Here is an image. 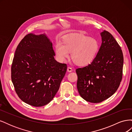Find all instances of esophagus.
<instances>
[{
    "label": "esophagus",
    "mask_w": 132,
    "mask_h": 132,
    "mask_svg": "<svg viewBox=\"0 0 132 132\" xmlns=\"http://www.w3.org/2000/svg\"><path fill=\"white\" fill-rule=\"evenodd\" d=\"M67 71H68V72H71V71H73V69L71 68V67H68L67 68Z\"/></svg>",
    "instance_id": "esophagus-1"
}]
</instances>
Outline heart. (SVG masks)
Returning a JSON list of instances; mask_svg holds the SVG:
<instances>
[{"instance_id": "b5f03b06", "label": "heart", "mask_w": 132, "mask_h": 132, "mask_svg": "<svg viewBox=\"0 0 132 132\" xmlns=\"http://www.w3.org/2000/svg\"><path fill=\"white\" fill-rule=\"evenodd\" d=\"M99 43L94 37L84 35H73L64 37L62 43L55 45V54L60 62H64L69 57L76 64L86 66L94 61L99 50Z\"/></svg>"}]
</instances>
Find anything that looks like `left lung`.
<instances>
[{"label":"left lung","instance_id":"1","mask_svg":"<svg viewBox=\"0 0 132 132\" xmlns=\"http://www.w3.org/2000/svg\"><path fill=\"white\" fill-rule=\"evenodd\" d=\"M102 43L94 61L76 69L77 89L81 97L99 103L113 95L122 78L123 55L120 46L110 32L100 33Z\"/></svg>","mask_w":132,"mask_h":132}]
</instances>
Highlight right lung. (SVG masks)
<instances>
[{"mask_svg": "<svg viewBox=\"0 0 132 132\" xmlns=\"http://www.w3.org/2000/svg\"><path fill=\"white\" fill-rule=\"evenodd\" d=\"M52 43L44 33L29 34L15 51L11 80L22 101L35 107L50 102L58 91L67 67L54 59Z\"/></svg>", "mask_w": 132, "mask_h": 132, "instance_id": "obj_1", "label": "right lung"}]
</instances>
